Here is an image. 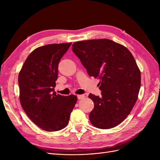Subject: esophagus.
Masks as SVG:
<instances>
[{
  "mask_svg": "<svg viewBox=\"0 0 160 160\" xmlns=\"http://www.w3.org/2000/svg\"><path fill=\"white\" fill-rule=\"evenodd\" d=\"M77 97L78 100H81V99H83L85 96H84V95H78Z\"/></svg>",
  "mask_w": 160,
  "mask_h": 160,
  "instance_id": "obj_1",
  "label": "esophagus"
}]
</instances>
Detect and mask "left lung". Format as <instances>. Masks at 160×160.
I'll use <instances>...</instances> for the list:
<instances>
[{"instance_id":"obj_1","label":"left lung","mask_w":160,"mask_h":160,"mask_svg":"<svg viewBox=\"0 0 160 160\" xmlns=\"http://www.w3.org/2000/svg\"><path fill=\"white\" fill-rule=\"evenodd\" d=\"M72 51L89 76L100 80L102 96L89 95L94 103L91 124L101 129L116 127L131 113L140 89V71L133 56L127 47L108 39L76 42Z\"/></svg>"}]
</instances>
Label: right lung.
Masks as SVG:
<instances>
[{
  "label": "right lung",
  "instance_id": "add662e5",
  "mask_svg": "<svg viewBox=\"0 0 160 160\" xmlns=\"http://www.w3.org/2000/svg\"><path fill=\"white\" fill-rule=\"evenodd\" d=\"M71 42L52 44L34 49L27 58L18 75L20 101L28 116L49 132L67 127L77 102L54 91L58 64Z\"/></svg>",
  "mask_w": 160,
  "mask_h": 160
}]
</instances>
